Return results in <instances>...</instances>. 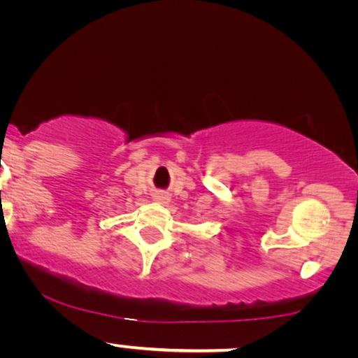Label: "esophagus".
<instances>
[{"label": "esophagus", "instance_id": "obj_1", "mask_svg": "<svg viewBox=\"0 0 358 358\" xmlns=\"http://www.w3.org/2000/svg\"><path fill=\"white\" fill-rule=\"evenodd\" d=\"M153 197H155V200H158V202H168L169 200L168 195H166L164 192H156Z\"/></svg>", "mask_w": 358, "mask_h": 358}]
</instances>
